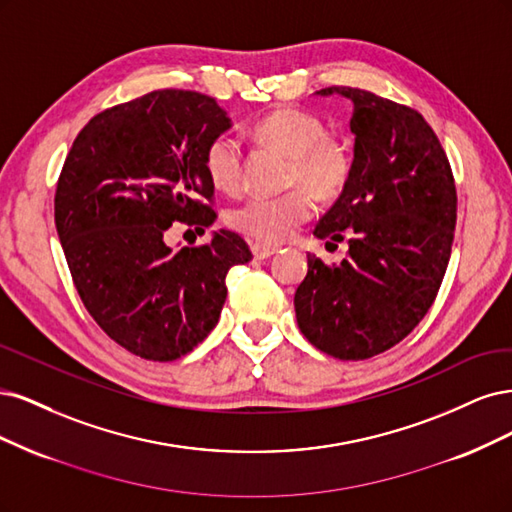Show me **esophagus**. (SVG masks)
Masks as SVG:
<instances>
[{"label":"esophagus","mask_w":512,"mask_h":512,"mask_svg":"<svg viewBox=\"0 0 512 512\" xmlns=\"http://www.w3.org/2000/svg\"><path fill=\"white\" fill-rule=\"evenodd\" d=\"M251 251H253L255 259H268L278 253V249H272V246H266V244H253Z\"/></svg>","instance_id":"obj_1"}]
</instances>
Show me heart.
Returning <instances> with one entry per match:
<instances>
[{
  "label": "heart",
  "mask_w": 512,
  "mask_h": 512,
  "mask_svg": "<svg viewBox=\"0 0 512 512\" xmlns=\"http://www.w3.org/2000/svg\"><path fill=\"white\" fill-rule=\"evenodd\" d=\"M253 136L289 157V185H300L321 200L340 195L353 174L349 146L325 136V125L315 114L280 106L255 123ZM242 146L234 136H217L204 153L210 183L236 191L242 180ZM304 189L278 197H249L227 214V223L263 244H283L315 214V202Z\"/></svg>",
  "instance_id": "b5f03b06"
}]
</instances>
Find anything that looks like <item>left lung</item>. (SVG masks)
Wrapping results in <instances>:
<instances>
[{
	"instance_id": "obj_1",
	"label": "left lung",
	"mask_w": 512,
	"mask_h": 512,
	"mask_svg": "<svg viewBox=\"0 0 512 512\" xmlns=\"http://www.w3.org/2000/svg\"><path fill=\"white\" fill-rule=\"evenodd\" d=\"M353 102V174L315 236L342 242L338 266L308 255L295 291L300 332L344 361L368 359L404 340L436 300L457 221L455 180L434 129L417 110L364 89L317 95Z\"/></svg>"
}]
</instances>
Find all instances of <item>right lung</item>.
<instances>
[{
  "label": "right lung",
  "instance_id": "add662e5",
  "mask_svg": "<svg viewBox=\"0 0 512 512\" xmlns=\"http://www.w3.org/2000/svg\"><path fill=\"white\" fill-rule=\"evenodd\" d=\"M232 127L214 97L163 89L108 108L76 136L55 193V225L82 304L142 359L187 355L219 323L225 276L253 259L238 234L170 249L174 221L217 219L206 146Z\"/></svg>",
  "mask_w": 512,
  "mask_h": 512
}]
</instances>
